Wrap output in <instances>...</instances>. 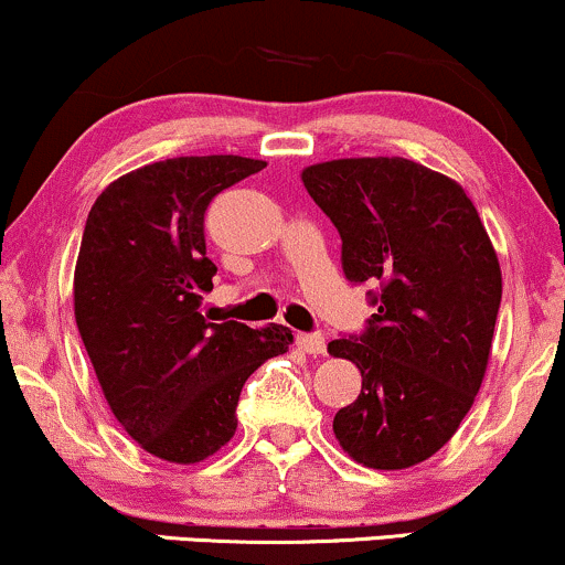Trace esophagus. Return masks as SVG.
<instances>
[{"instance_id":"obj_1","label":"esophagus","mask_w":565,"mask_h":565,"mask_svg":"<svg viewBox=\"0 0 565 565\" xmlns=\"http://www.w3.org/2000/svg\"><path fill=\"white\" fill-rule=\"evenodd\" d=\"M297 348L318 358L326 352V339L321 334H297Z\"/></svg>"}]
</instances>
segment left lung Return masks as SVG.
Segmentation results:
<instances>
[{
  "instance_id": "left-lung-1",
  "label": "left lung",
  "mask_w": 565,
  "mask_h": 565,
  "mask_svg": "<svg viewBox=\"0 0 565 565\" xmlns=\"http://www.w3.org/2000/svg\"><path fill=\"white\" fill-rule=\"evenodd\" d=\"M342 236L350 281L382 295L369 329L329 342L358 365V399L334 416L342 450L379 471L424 463L471 411L489 363L502 274L458 181L405 158H344L302 171Z\"/></svg>"
}]
</instances>
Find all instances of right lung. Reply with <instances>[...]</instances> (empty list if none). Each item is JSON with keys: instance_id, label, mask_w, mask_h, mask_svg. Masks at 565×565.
<instances>
[{"instance_id": "add662e5", "label": "right lung", "mask_w": 565, "mask_h": 565, "mask_svg": "<svg viewBox=\"0 0 565 565\" xmlns=\"http://www.w3.org/2000/svg\"><path fill=\"white\" fill-rule=\"evenodd\" d=\"M263 168L239 154L160 160L113 181L86 217L73 276L81 339L113 416L168 463L221 450L236 431L244 382L295 342L287 326L202 316L217 270L205 210Z\"/></svg>"}]
</instances>
